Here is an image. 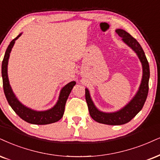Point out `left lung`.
<instances>
[{
  "label": "left lung",
  "instance_id": "obj_1",
  "mask_svg": "<svg viewBox=\"0 0 160 160\" xmlns=\"http://www.w3.org/2000/svg\"><path fill=\"white\" fill-rule=\"evenodd\" d=\"M122 41L137 53L142 65V78L139 90L131 102L121 110L113 113H104L98 110L90 98L88 89H85V98L90 116L98 123L110 125H120L128 123L142 109L148 93L150 68L145 52L139 42L129 33L121 29L116 30Z\"/></svg>",
  "mask_w": 160,
  "mask_h": 160
}]
</instances>
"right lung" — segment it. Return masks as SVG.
I'll return each mask as SVG.
<instances>
[{"label":"right lung","instance_id":"add662e5","mask_svg":"<svg viewBox=\"0 0 160 160\" xmlns=\"http://www.w3.org/2000/svg\"><path fill=\"white\" fill-rule=\"evenodd\" d=\"M21 34L22 33L19 34L16 38H14L11 41L6 50L4 57H3V62H2L1 73L2 78H3V87L5 96L7 98L8 103L11 106L14 111L17 113V115H18L21 119L28 123L35 124V125H47V124L54 123L62 119L64 115L65 104H66L71 90L76 84V82H71L62 88L56 104L50 110H44V111H37V110H32L26 107L21 104L12 90L7 74V65L9 54H10L12 48L13 47L15 41L21 36Z\"/></svg>","mask_w":160,"mask_h":160}]
</instances>
